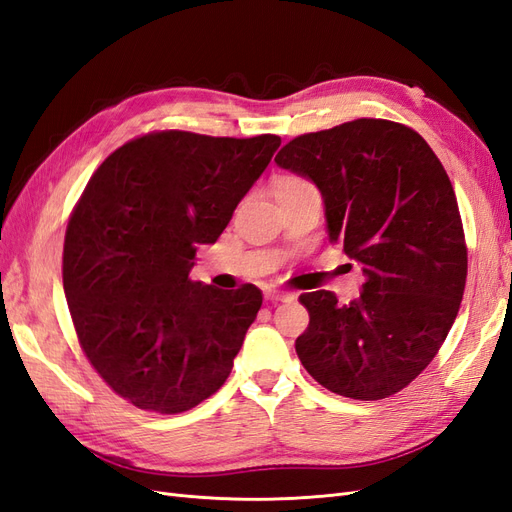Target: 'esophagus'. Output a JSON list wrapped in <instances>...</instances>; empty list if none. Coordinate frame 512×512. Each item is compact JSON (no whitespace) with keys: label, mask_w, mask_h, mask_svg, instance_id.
<instances>
[{"label":"esophagus","mask_w":512,"mask_h":512,"mask_svg":"<svg viewBox=\"0 0 512 512\" xmlns=\"http://www.w3.org/2000/svg\"><path fill=\"white\" fill-rule=\"evenodd\" d=\"M265 297L267 301H294V292H286L280 288H267Z\"/></svg>","instance_id":"esophagus-1"}]
</instances>
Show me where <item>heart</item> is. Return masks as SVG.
<instances>
[{"label":"heart","mask_w":512,"mask_h":512,"mask_svg":"<svg viewBox=\"0 0 512 512\" xmlns=\"http://www.w3.org/2000/svg\"><path fill=\"white\" fill-rule=\"evenodd\" d=\"M305 188H312L309 181H305L303 177L297 175H282L273 181V192L275 196H282V194H290V192H297V190H305Z\"/></svg>","instance_id":"1"}]
</instances>
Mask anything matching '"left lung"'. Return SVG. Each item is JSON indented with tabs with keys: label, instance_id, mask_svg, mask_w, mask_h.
<instances>
[{
	"label": "left lung",
	"instance_id": "8db88e82",
	"mask_svg": "<svg viewBox=\"0 0 512 512\" xmlns=\"http://www.w3.org/2000/svg\"><path fill=\"white\" fill-rule=\"evenodd\" d=\"M275 164L316 185L329 239L365 275L348 305L329 290L301 294L303 367L352 399L401 391L440 350L466 288V239L444 166L421 134L384 119L297 136Z\"/></svg>",
	"mask_w": 512,
	"mask_h": 512
}]
</instances>
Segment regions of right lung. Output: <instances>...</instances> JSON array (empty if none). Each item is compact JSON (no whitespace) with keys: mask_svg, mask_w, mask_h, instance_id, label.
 Masks as SVG:
<instances>
[{"mask_svg":"<svg viewBox=\"0 0 512 512\" xmlns=\"http://www.w3.org/2000/svg\"><path fill=\"white\" fill-rule=\"evenodd\" d=\"M282 138L153 132L89 179L64 243V292L89 363L141 410L179 414L226 382L262 305L254 284L194 282Z\"/></svg>","mask_w":512,"mask_h":512,"instance_id":"obj_1","label":"right lung"}]
</instances>
